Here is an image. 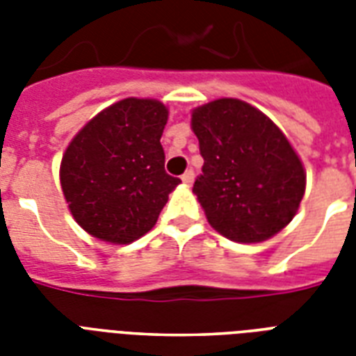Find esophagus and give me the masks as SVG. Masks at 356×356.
<instances>
[{"label":"esophagus","mask_w":356,"mask_h":356,"mask_svg":"<svg viewBox=\"0 0 356 356\" xmlns=\"http://www.w3.org/2000/svg\"><path fill=\"white\" fill-rule=\"evenodd\" d=\"M181 181H183L186 186H190V184L194 183V172L192 170H188V172H184L183 175H181Z\"/></svg>","instance_id":"34e87169"}]
</instances>
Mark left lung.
I'll use <instances>...</instances> for the list:
<instances>
[{
	"label": "left lung",
	"instance_id": "obj_1",
	"mask_svg": "<svg viewBox=\"0 0 356 356\" xmlns=\"http://www.w3.org/2000/svg\"><path fill=\"white\" fill-rule=\"evenodd\" d=\"M203 173L194 194L211 227L240 243L286 227L305 195L303 162L281 129L253 105L222 97L192 111Z\"/></svg>",
	"mask_w": 356,
	"mask_h": 356
}]
</instances>
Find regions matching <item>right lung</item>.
Segmentation results:
<instances>
[{"label": "right lung", "mask_w": 356, "mask_h": 356, "mask_svg": "<svg viewBox=\"0 0 356 356\" xmlns=\"http://www.w3.org/2000/svg\"><path fill=\"white\" fill-rule=\"evenodd\" d=\"M168 108L125 97L96 114L64 151L60 186L72 216L108 243H131L159 220L181 179L164 172Z\"/></svg>", "instance_id": "obj_1"}]
</instances>
